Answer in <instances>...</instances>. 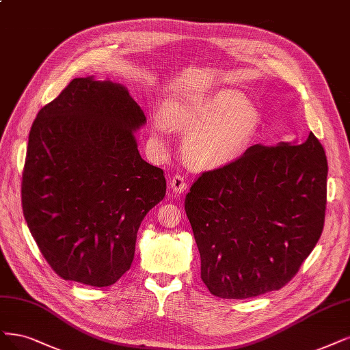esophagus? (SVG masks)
<instances>
[{
    "instance_id": "34e87169",
    "label": "esophagus",
    "mask_w": 350,
    "mask_h": 350,
    "mask_svg": "<svg viewBox=\"0 0 350 350\" xmlns=\"http://www.w3.org/2000/svg\"><path fill=\"white\" fill-rule=\"evenodd\" d=\"M171 187L172 189L176 192V194H180V192H184L187 189V183H185V178L183 175H174L171 179Z\"/></svg>"
}]
</instances>
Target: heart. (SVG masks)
<instances>
[{"instance_id": "1", "label": "heart", "mask_w": 350, "mask_h": 350, "mask_svg": "<svg viewBox=\"0 0 350 350\" xmlns=\"http://www.w3.org/2000/svg\"><path fill=\"white\" fill-rule=\"evenodd\" d=\"M172 127L188 133L185 158L194 165H220L242 152L258 130L260 114L234 91H220L211 97L172 103L166 108ZM163 133V126H154Z\"/></svg>"}]
</instances>
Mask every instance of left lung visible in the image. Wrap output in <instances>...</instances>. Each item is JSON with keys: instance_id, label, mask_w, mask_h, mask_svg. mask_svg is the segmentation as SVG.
<instances>
[{"instance_id": "left-lung-1", "label": "left lung", "mask_w": 350, "mask_h": 350, "mask_svg": "<svg viewBox=\"0 0 350 350\" xmlns=\"http://www.w3.org/2000/svg\"><path fill=\"white\" fill-rule=\"evenodd\" d=\"M327 201V158L303 143L253 144L204 171L185 197L201 280L220 298L281 290L317 245Z\"/></svg>"}]
</instances>
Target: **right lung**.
I'll return each instance as SVG.
<instances>
[{"instance_id": "1", "label": "right lung", "mask_w": 350, "mask_h": 350, "mask_svg": "<svg viewBox=\"0 0 350 350\" xmlns=\"http://www.w3.org/2000/svg\"><path fill=\"white\" fill-rule=\"evenodd\" d=\"M144 122L124 87L92 78L72 79L34 118L21 206L60 278L100 288L130 269L140 223L166 194L163 171L137 150Z\"/></svg>"}]
</instances>
